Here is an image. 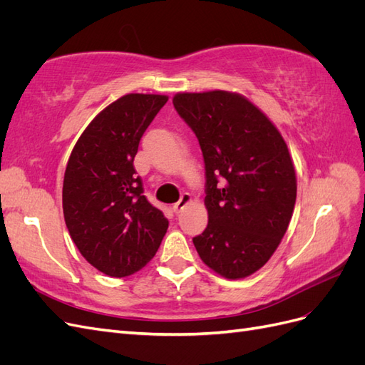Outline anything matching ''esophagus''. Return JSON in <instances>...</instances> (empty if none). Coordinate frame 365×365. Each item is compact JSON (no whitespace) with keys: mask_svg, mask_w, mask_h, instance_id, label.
Listing matches in <instances>:
<instances>
[{"mask_svg":"<svg viewBox=\"0 0 365 365\" xmlns=\"http://www.w3.org/2000/svg\"><path fill=\"white\" fill-rule=\"evenodd\" d=\"M192 201V197H190V195L189 193H182L181 195V197H180V201L178 202H176V204H173V207H172V210H173V213H176V215H178L180 212H181V210L187 205V204H189Z\"/></svg>","mask_w":365,"mask_h":365,"instance_id":"obj_1","label":"esophagus"}]
</instances>
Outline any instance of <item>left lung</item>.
I'll use <instances>...</instances> for the list:
<instances>
[{
  "label": "left lung",
  "instance_id": "8db88e82",
  "mask_svg": "<svg viewBox=\"0 0 365 365\" xmlns=\"http://www.w3.org/2000/svg\"><path fill=\"white\" fill-rule=\"evenodd\" d=\"M176 113L200 141L208 224L193 237L207 267L244 279L277 250L292 217L297 180L288 146L248 98L228 91L180 93Z\"/></svg>",
  "mask_w": 365,
  "mask_h": 365
}]
</instances>
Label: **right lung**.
<instances>
[{
  "label": "right lung",
  "mask_w": 365,
  "mask_h": 365,
  "mask_svg": "<svg viewBox=\"0 0 365 365\" xmlns=\"http://www.w3.org/2000/svg\"><path fill=\"white\" fill-rule=\"evenodd\" d=\"M168 97L126 94L77 140L63 176L65 224L96 269L126 277L155 256L169 220L143 195L134 169L140 140Z\"/></svg>",
  "instance_id": "right-lung-1"
}]
</instances>
